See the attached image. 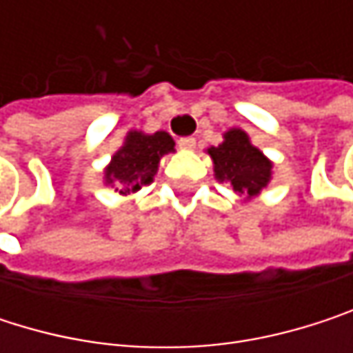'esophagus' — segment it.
<instances>
[{
    "instance_id": "34e87169",
    "label": "esophagus",
    "mask_w": 353,
    "mask_h": 353,
    "mask_svg": "<svg viewBox=\"0 0 353 353\" xmlns=\"http://www.w3.org/2000/svg\"><path fill=\"white\" fill-rule=\"evenodd\" d=\"M177 147L181 151H192V149H196V139L194 137H183V139L177 141Z\"/></svg>"
}]
</instances>
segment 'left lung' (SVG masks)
<instances>
[{
  "mask_svg": "<svg viewBox=\"0 0 353 353\" xmlns=\"http://www.w3.org/2000/svg\"><path fill=\"white\" fill-rule=\"evenodd\" d=\"M219 147H210L208 155L214 163V177L227 181L233 192L245 196L247 200L255 198L272 179V161L251 145L245 130L231 128L223 134Z\"/></svg>",
  "mask_w": 353,
  "mask_h": 353,
  "instance_id": "1",
  "label": "left lung"
}]
</instances>
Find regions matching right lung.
Returning <instances> with one entry per match:
<instances>
[{"label":"right lung","mask_w":353,"mask_h":353,"mask_svg":"<svg viewBox=\"0 0 353 353\" xmlns=\"http://www.w3.org/2000/svg\"><path fill=\"white\" fill-rule=\"evenodd\" d=\"M174 139L165 130L145 134L141 130H130L124 145L112 155V161L104 170L106 185H114L118 194H134L143 185L151 183L157 174L163 155L174 153Z\"/></svg>","instance_id":"right-lung-1"}]
</instances>
